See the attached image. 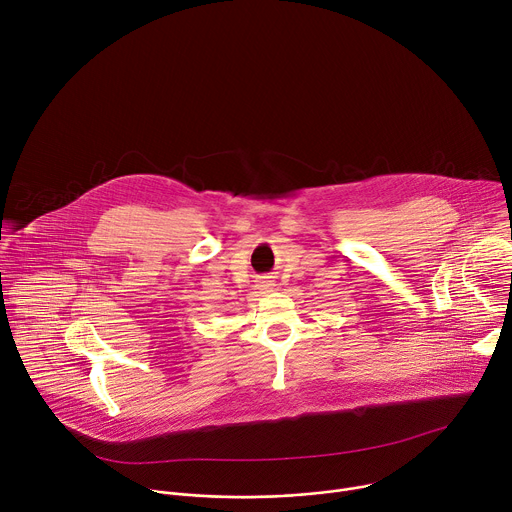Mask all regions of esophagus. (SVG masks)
<instances>
[{
	"label": "esophagus",
	"mask_w": 512,
	"mask_h": 512,
	"mask_svg": "<svg viewBox=\"0 0 512 512\" xmlns=\"http://www.w3.org/2000/svg\"><path fill=\"white\" fill-rule=\"evenodd\" d=\"M275 281L271 279V277H261L259 281H257V289L259 291H263V294H269V291H275Z\"/></svg>",
	"instance_id": "1"
}]
</instances>
